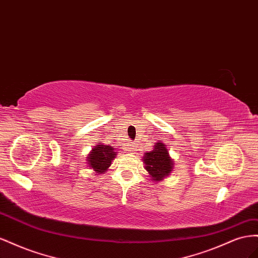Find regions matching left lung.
Returning a JSON list of instances; mask_svg holds the SVG:
<instances>
[{
  "label": "left lung",
  "instance_id": "obj_1",
  "mask_svg": "<svg viewBox=\"0 0 258 258\" xmlns=\"http://www.w3.org/2000/svg\"><path fill=\"white\" fill-rule=\"evenodd\" d=\"M146 171L149 173L153 181H161L173 171L174 161L163 143H157L152 151L146 152L144 156Z\"/></svg>",
  "mask_w": 258,
  "mask_h": 258
}]
</instances>
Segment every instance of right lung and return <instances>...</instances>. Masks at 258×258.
Returning a JSON list of instances; mask_svg holds the SVG:
<instances>
[{
    "label": "right lung",
    "mask_w": 258,
    "mask_h": 258,
    "mask_svg": "<svg viewBox=\"0 0 258 258\" xmlns=\"http://www.w3.org/2000/svg\"><path fill=\"white\" fill-rule=\"evenodd\" d=\"M116 157V152L111 146L99 144L87 157V164L97 174H104L111 165V161Z\"/></svg>",
    "instance_id": "add662e5"
}]
</instances>
